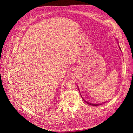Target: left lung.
<instances>
[{
	"mask_svg": "<svg viewBox=\"0 0 133 133\" xmlns=\"http://www.w3.org/2000/svg\"><path fill=\"white\" fill-rule=\"evenodd\" d=\"M119 48H120V50H121V48L119 47ZM78 90H79V89H78ZM84 100V99H83ZM84 102H86L87 104H90V105H92V106H94V107H96V106H98V105H100L99 104H91V103H88V102H86V101H84ZM105 103V102H104V103Z\"/></svg>",
	"mask_w": 133,
	"mask_h": 133,
	"instance_id": "obj_1",
	"label": "left lung"
}]
</instances>
